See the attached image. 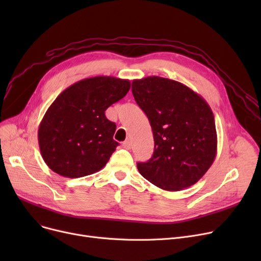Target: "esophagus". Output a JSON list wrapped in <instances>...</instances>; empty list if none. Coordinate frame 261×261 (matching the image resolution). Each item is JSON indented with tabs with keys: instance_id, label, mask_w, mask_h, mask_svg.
<instances>
[{
	"instance_id": "34e87169",
	"label": "esophagus",
	"mask_w": 261,
	"mask_h": 261,
	"mask_svg": "<svg viewBox=\"0 0 261 261\" xmlns=\"http://www.w3.org/2000/svg\"><path fill=\"white\" fill-rule=\"evenodd\" d=\"M122 147L125 148V149H127V150L131 149V143H130V141H126V142H123V143H122Z\"/></svg>"
}]
</instances>
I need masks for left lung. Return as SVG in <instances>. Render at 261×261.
<instances>
[{
  "label": "left lung",
  "mask_w": 261,
  "mask_h": 261,
  "mask_svg": "<svg viewBox=\"0 0 261 261\" xmlns=\"http://www.w3.org/2000/svg\"><path fill=\"white\" fill-rule=\"evenodd\" d=\"M132 94L151 126L154 151L140 173L168 191L196 184L217 154L215 117L208 103L179 81L149 76L132 81Z\"/></svg>",
  "instance_id": "obj_1"
}]
</instances>
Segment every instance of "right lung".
<instances>
[{"instance_id": "obj_1", "label": "right lung", "mask_w": 261, "mask_h": 261, "mask_svg": "<svg viewBox=\"0 0 261 261\" xmlns=\"http://www.w3.org/2000/svg\"><path fill=\"white\" fill-rule=\"evenodd\" d=\"M131 82L113 76L82 79L54 100L40 122L38 141L46 165L76 179L102 169L118 143L106 110L129 92Z\"/></svg>"}]
</instances>
